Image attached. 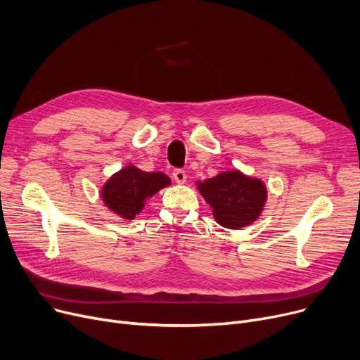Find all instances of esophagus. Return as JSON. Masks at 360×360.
Here are the masks:
<instances>
[{
  "label": "esophagus",
  "mask_w": 360,
  "mask_h": 360,
  "mask_svg": "<svg viewBox=\"0 0 360 360\" xmlns=\"http://www.w3.org/2000/svg\"><path fill=\"white\" fill-rule=\"evenodd\" d=\"M172 175H174V179H175L178 184H185V181H186L185 170H182V169H175Z\"/></svg>",
  "instance_id": "esophagus-1"
}]
</instances>
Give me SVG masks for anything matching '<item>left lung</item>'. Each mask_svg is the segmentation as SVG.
<instances>
[{"label": "left lung", "mask_w": 360, "mask_h": 360, "mask_svg": "<svg viewBox=\"0 0 360 360\" xmlns=\"http://www.w3.org/2000/svg\"><path fill=\"white\" fill-rule=\"evenodd\" d=\"M198 191L213 209L216 221L228 229L252 224L267 201V188L261 179L243 175L239 170L221 172L214 178L197 182Z\"/></svg>", "instance_id": "obj_1"}]
</instances>
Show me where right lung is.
Returning <instances> with one entry per match:
<instances>
[{
  "mask_svg": "<svg viewBox=\"0 0 360 360\" xmlns=\"http://www.w3.org/2000/svg\"><path fill=\"white\" fill-rule=\"evenodd\" d=\"M169 185V176L162 172H143L134 165H127L108 179L101 195L110 212L132 220L144 209L150 197Z\"/></svg>",
  "mask_w": 360,
  "mask_h": 360,
  "instance_id": "add662e5",
  "label": "right lung"
}]
</instances>
